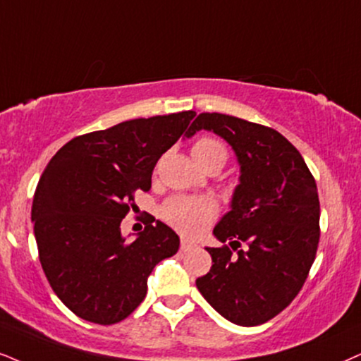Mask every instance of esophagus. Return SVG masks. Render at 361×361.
<instances>
[{"instance_id":"obj_1","label":"esophagus","mask_w":361,"mask_h":361,"mask_svg":"<svg viewBox=\"0 0 361 361\" xmlns=\"http://www.w3.org/2000/svg\"><path fill=\"white\" fill-rule=\"evenodd\" d=\"M181 252H190V250L195 248V243H191L188 240H181V245H180Z\"/></svg>"}]
</instances>
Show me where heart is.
I'll return each instance as SVG.
<instances>
[{"mask_svg":"<svg viewBox=\"0 0 361 361\" xmlns=\"http://www.w3.org/2000/svg\"><path fill=\"white\" fill-rule=\"evenodd\" d=\"M193 158L204 159L213 157V154H223L225 149L218 141L212 138H202L193 145ZM216 214V207L209 198L203 196H175L168 200L161 208V216L168 225L176 228L180 233L193 236L203 230L213 216Z\"/></svg>","mask_w":361,"mask_h":361,"instance_id":"1","label":"heart"}]
</instances>
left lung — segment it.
I'll use <instances>...</instances> for the list:
<instances>
[{"label": "left lung", "mask_w": 361, "mask_h": 361, "mask_svg": "<svg viewBox=\"0 0 361 361\" xmlns=\"http://www.w3.org/2000/svg\"><path fill=\"white\" fill-rule=\"evenodd\" d=\"M200 130L221 136L240 165L230 212L213 235L248 248L233 255L226 245L207 246L213 264L196 288L235 325H262L293 302L314 262L320 240L317 183L298 149L273 128L202 113L185 136Z\"/></svg>", "instance_id": "8db88e82"}]
</instances>
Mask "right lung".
Listing matches in <instances>:
<instances>
[{
	"mask_svg": "<svg viewBox=\"0 0 361 361\" xmlns=\"http://www.w3.org/2000/svg\"><path fill=\"white\" fill-rule=\"evenodd\" d=\"M195 115L138 118L76 136L44 168L31 207L39 262L58 298L83 320H125L147 296L153 268L180 248L159 220L133 241L120 225L135 191L152 188L154 165Z\"/></svg>",
	"mask_w": 361,
	"mask_h": 361,
	"instance_id": "obj_1",
	"label": "right lung"
}]
</instances>
